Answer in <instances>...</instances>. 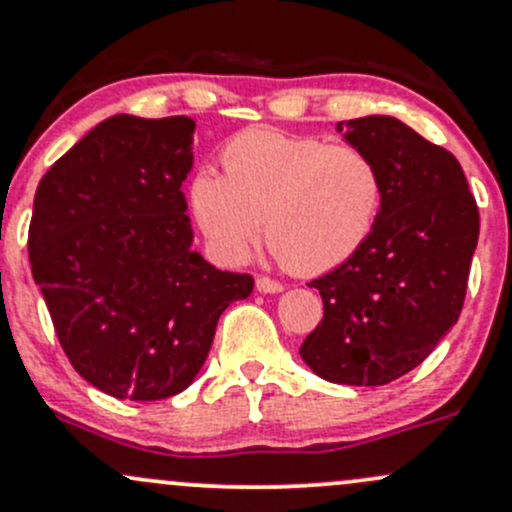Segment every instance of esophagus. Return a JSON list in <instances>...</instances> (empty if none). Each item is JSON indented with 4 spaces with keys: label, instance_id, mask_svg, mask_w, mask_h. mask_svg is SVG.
<instances>
[{
    "label": "esophagus",
    "instance_id": "1",
    "mask_svg": "<svg viewBox=\"0 0 512 512\" xmlns=\"http://www.w3.org/2000/svg\"><path fill=\"white\" fill-rule=\"evenodd\" d=\"M255 287H257V292H262V294H279L284 289L277 279H270V277H257Z\"/></svg>",
    "mask_w": 512,
    "mask_h": 512
}]
</instances>
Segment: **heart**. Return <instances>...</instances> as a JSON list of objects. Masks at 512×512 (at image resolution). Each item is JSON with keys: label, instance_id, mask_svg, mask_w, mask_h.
Instances as JSON below:
<instances>
[{"label": "heart", "instance_id": "b5f03b06", "mask_svg": "<svg viewBox=\"0 0 512 512\" xmlns=\"http://www.w3.org/2000/svg\"><path fill=\"white\" fill-rule=\"evenodd\" d=\"M225 176L198 169L188 208L223 262L238 265L262 235L292 272L321 274L348 262L378 223L383 174L358 147L247 129L225 144Z\"/></svg>", "mask_w": 512, "mask_h": 512}]
</instances>
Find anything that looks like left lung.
<instances>
[{
	"label": "left lung",
	"mask_w": 512,
	"mask_h": 512,
	"mask_svg": "<svg viewBox=\"0 0 512 512\" xmlns=\"http://www.w3.org/2000/svg\"><path fill=\"white\" fill-rule=\"evenodd\" d=\"M383 174V208L365 245L309 287L324 319L301 360L338 385H387L417 368L466 297L478 208L456 157L390 115L338 122Z\"/></svg>",
	"instance_id": "left-lung-1"
}]
</instances>
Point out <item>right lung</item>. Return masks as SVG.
<instances>
[{
	"label": "right lung",
	"instance_id": "right-lung-1",
	"mask_svg": "<svg viewBox=\"0 0 512 512\" xmlns=\"http://www.w3.org/2000/svg\"><path fill=\"white\" fill-rule=\"evenodd\" d=\"M191 117H107L39 181L29 262L80 378L117 400L184 392L206 363L220 314L250 297V274L193 250L181 184Z\"/></svg>",
	"mask_w": 512,
	"mask_h": 512
}]
</instances>
